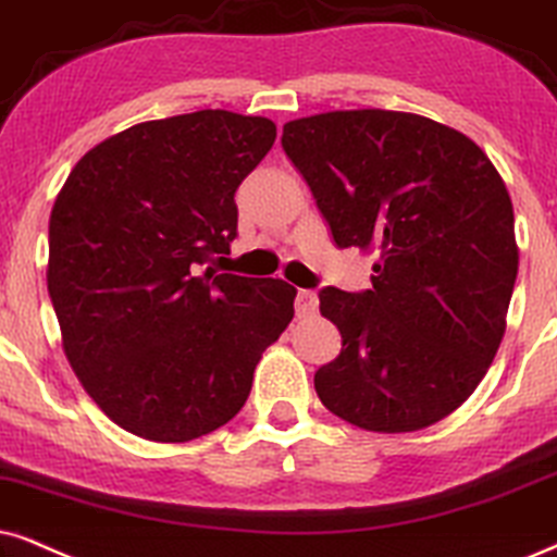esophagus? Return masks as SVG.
Segmentation results:
<instances>
[{"mask_svg":"<svg viewBox=\"0 0 557 557\" xmlns=\"http://www.w3.org/2000/svg\"><path fill=\"white\" fill-rule=\"evenodd\" d=\"M315 311H319V295L313 290H298V295H295V313L306 319V315H313Z\"/></svg>","mask_w":557,"mask_h":557,"instance_id":"1","label":"esophagus"}]
</instances>
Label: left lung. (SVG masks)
Segmentation results:
<instances>
[{"mask_svg": "<svg viewBox=\"0 0 557 557\" xmlns=\"http://www.w3.org/2000/svg\"><path fill=\"white\" fill-rule=\"evenodd\" d=\"M283 149L339 249L377 251L372 287H323L342 351L315 372L331 413L417 432L478 388L506 331L519 249L506 185L460 131L396 110L285 123Z\"/></svg>", "mask_w": 557, "mask_h": 557, "instance_id": "obj_1", "label": "left lung"}]
</instances>
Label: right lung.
I'll return each instance as SVG.
<instances>
[{
    "mask_svg": "<svg viewBox=\"0 0 557 557\" xmlns=\"http://www.w3.org/2000/svg\"><path fill=\"white\" fill-rule=\"evenodd\" d=\"M274 136L228 110L138 123L84 153L55 197L46 277L63 351L125 432L189 442L223 426L293 321L283 280L202 272L231 251L234 195Z\"/></svg>",
    "mask_w": 557,
    "mask_h": 557,
    "instance_id": "obj_1",
    "label": "right lung"
}]
</instances>
